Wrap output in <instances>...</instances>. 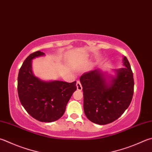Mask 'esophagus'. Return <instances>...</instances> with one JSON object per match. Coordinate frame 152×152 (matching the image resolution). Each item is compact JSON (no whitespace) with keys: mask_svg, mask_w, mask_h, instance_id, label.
<instances>
[{"mask_svg":"<svg viewBox=\"0 0 152 152\" xmlns=\"http://www.w3.org/2000/svg\"><path fill=\"white\" fill-rule=\"evenodd\" d=\"M77 90H78V91H81L82 88H83L81 82H80L79 81H77Z\"/></svg>","mask_w":152,"mask_h":152,"instance_id":"34e87169","label":"esophagus"}]
</instances>
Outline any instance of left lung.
Segmentation results:
<instances>
[{"instance_id":"8db88e82","label":"left lung","mask_w":152,"mask_h":152,"mask_svg":"<svg viewBox=\"0 0 152 152\" xmlns=\"http://www.w3.org/2000/svg\"><path fill=\"white\" fill-rule=\"evenodd\" d=\"M124 67L116 71L108 85L98 69L83 74L80 81L83 92L86 116L97 124H109L118 119L130 104L134 94V77L130 63L124 57Z\"/></svg>"}]
</instances>
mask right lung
<instances>
[{"instance_id": "add662e5", "label": "right lung", "mask_w": 152, "mask_h": 152, "mask_svg": "<svg viewBox=\"0 0 152 152\" xmlns=\"http://www.w3.org/2000/svg\"><path fill=\"white\" fill-rule=\"evenodd\" d=\"M40 51L31 53L19 70L18 93L27 113L37 121L51 122L64 115L66 105L77 90L76 81H43L33 75L31 60L44 56Z\"/></svg>"}]
</instances>
